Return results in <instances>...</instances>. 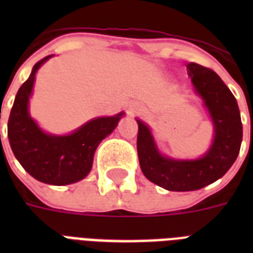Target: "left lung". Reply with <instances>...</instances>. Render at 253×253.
Segmentation results:
<instances>
[{
  "mask_svg": "<svg viewBox=\"0 0 253 253\" xmlns=\"http://www.w3.org/2000/svg\"><path fill=\"white\" fill-rule=\"evenodd\" d=\"M198 94L205 101L214 123L211 148L198 160H173L159 154L150 128L138 121V156L144 176L170 192L198 190L226 174L238 158L243 126L235 97L220 77L197 63L186 65Z\"/></svg>",
  "mask_w": 253,
  "mask_h": 253,
  "instance_id": "8db88e82",
  "label": "left lung"
}]
</instances>
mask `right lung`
<instances>
[{"mask_svg":"<svg viewBox=\"0 0 253 253\" xmlns=\"http://www.w3.org/2000/svg\"><path fill=\"white\" fill-rule=\"evenodd\" d=\"M49 56L34 65L33 72L19 87L7 122V136L14 156L26 172L41 182L68 185L90 172L95 148L111 134L123 115L95 118L67 136L48 135L29 115V98L35 73Z\"/></svg>","mask_w":253,"mask_h":253,"instance_id":"right-lung-1","label":"right lung"}]
</instances>
